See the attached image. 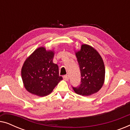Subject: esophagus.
<instances>
[{
    "mask_svg": "<svg viewBox=\"0 0 130 130\" xmlns=\"http://www.w3.org/2000/svg\"><path fill=\"white\" fill-rule=\"evenodd\" d=\"M63 79L65 80H69V76L68 75H64L63 76Z\"/></svg>",
    "mask_w": 130,
    "mask_h": 130,
    "instance_id": "esophagus-1",
    "label": "esophagus"
}]
</instances>
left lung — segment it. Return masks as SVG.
<instances>
[{
  "label": "left lung",
  "instance_id": "obj_1",
  "mask_svg": "<svg viewBox=\"0 0 130 130\" xmlns=\"http://www.w3.org/2000/svg\"><path fill=\"white\" fill-rule=\"evenodd\" d=\"M81 74L80 85L73 87L74 91L82 96H89L98 92L104 85L105 69L98 51L90 45L83 44L76 53Z\"/></svg>",
  "mask_w": 130,
  "mask_h": 130
}]
</instances>
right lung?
Instances as JSON below:
<instances>
[{
  "label": "right lung",
  "mask_w": 130,
  "mask_h": 130,
  "mask_svg": "<svg viewBox=\"0 0 130 130\" xmlns=\"http://www.w3.org/2000/svg\"><path fill=\"white\" fill-rule=\"evenodd\" d=\"M54 53L40 47L25 60L21 74L25 88L39 96L51 93L63 79L59 76L58 66L53 63Z\"/></svg>",
  "instance_id": "add662e5"
}]
</instances>
